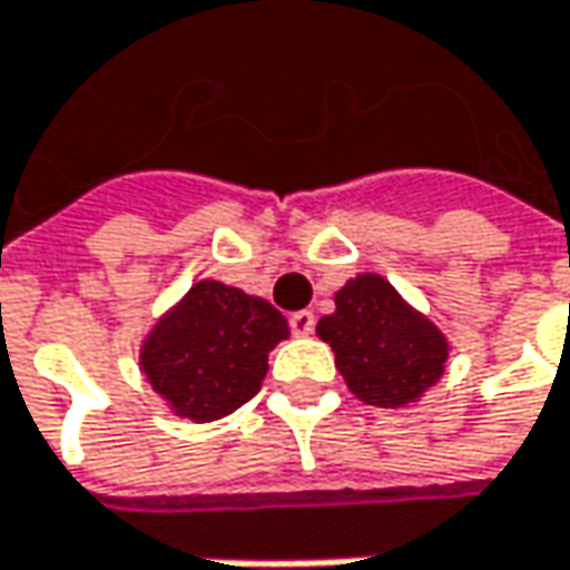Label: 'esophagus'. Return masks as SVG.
Segmentation results:
<instances>
[{
  "label": "esophagus",
  "instance_id": "1",
  "mask_svg": "<svg viewBox=\"0 0 570 570\" xmlns=\"http://www.w3.org/2000/svg\"><path fill=\"white\" fill-rule=\"evenodd\" d=\"M313 328H316V316L309 309H299V313L289 316V332L293 335H313Z\"/></svg>",
  "mask_w": 570,
  "mask_h": 570
}]
</instances>
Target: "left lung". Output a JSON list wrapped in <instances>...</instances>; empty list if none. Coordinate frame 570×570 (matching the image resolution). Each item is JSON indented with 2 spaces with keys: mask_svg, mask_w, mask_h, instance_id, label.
I'll use <instances>...</instances> for the list:
<instances>
[{
  "mask_svg": "<svg viewBox=\"0 0 570 570\" xmlns=\"http://www.w3.org/2000/svg\"><path fill=\"white\" fill-rule=\"evenodd\" d=\"M316 332L354 396L371 406H410L445 374V335L381 274H357L342 286L335 313L318 318Z\"/></svg>",
  "mask_w": 570,
  "mask_h": 570,
  "instance_id": "8db88e82",
  "label": "left lung"
}]
</instances>
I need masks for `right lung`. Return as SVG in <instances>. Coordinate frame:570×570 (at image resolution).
Masks as SVG:
<instances>
[{"label":"right lung","mask_w":570,"mask_h":570,"mask_svg":"<svg viewBox=\"0 0 570 570\" xmlns=\"http://www.w3.org/2000/svg\"><path fill=\"white\" fill-rule=\"evenodd\" d=\"M286 318L238 286L199 281L141 345V371L177 416L213 422L245 406L267 374Z\"/></svg>","instance_id":"1"}]
</instances>
